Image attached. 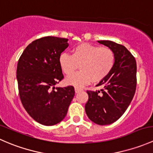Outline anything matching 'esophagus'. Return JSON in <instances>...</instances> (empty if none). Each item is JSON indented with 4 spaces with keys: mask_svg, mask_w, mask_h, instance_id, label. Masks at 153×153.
<instances>
[{
    "mask_svg": "<svg viewBox=\"0 0 153 153\" xmlns=\"http://www.w3.org/2000/svg\"><path fill=\"white\" fill-rule=\"evenodd\" d=\"M75 91L76 93H78V92H81L82 91V89H80V88H78V87H75Z\"/></svg>",
    "mask_w": 153,
    "mask_h": 153,
    "instance_id": "34e87169",
    "label": "esophagus"
}]
</instances>
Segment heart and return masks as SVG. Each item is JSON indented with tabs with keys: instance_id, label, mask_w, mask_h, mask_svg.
I'll list each match as a JSON object with an SVG mask.
<instances>
[{
	"instance_id": "b5f03b06",
	"label": "heart",
	"mask_w": 153,
	"mask_h": 153,
	"mask_svg": "<svg viewBox=\"0 0 153 153\" xmlns=\"http://www.w3.org/2000/svg\"><path fill=\"white\" fill-rule=\"evenodd\" d=\"M61 70L65 75L73 73L80 66L78 73L67 77L66 84L75 87L104 80L113 69L115 63V53L108 47L90 44H81L72 49V55L62 53L58 58Z\"/></svg>"
}]
</instances>
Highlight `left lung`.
Listing matches in <instances>:
<instances>
[{"mask_svg":"<svg viewBox=\"0 0 153 153\" xmlns=\"http://www.w3.org/2000/svg\"><path fill=\"white\" fill-rule=\"evenodd\" d=\"M112 49L115 63L109 75L99 82L101 90H88L85 104L88 118L97 124L108 125L116 121L126 110L136 89V61L124 46L111 41H98Z\"/></svg>","mask_w":153,"mask_h":153,"instance_id":"1","label":"left lung"}]
</instances>
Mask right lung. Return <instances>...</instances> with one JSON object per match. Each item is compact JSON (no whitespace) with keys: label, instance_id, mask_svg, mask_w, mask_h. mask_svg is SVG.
Here are the masks:
<instances>
[{"label":"right lung","instance_id":"obj_1","mask_svg":"<svg viewBox=\"0 0 153 153\" xmlns=\"http://www.w3.org/2000/svg\"><path fill=\"white\" fill-rule=\"evenodd\" d=\"M67 38L47 36L32 41L24 49L17 67L21 103L39 124L61 122L75 95L74 86L55 87L64 78L58 58L69 46Z\"/></svg>","mask_w":153,"mask_h":153}]
</instances>
